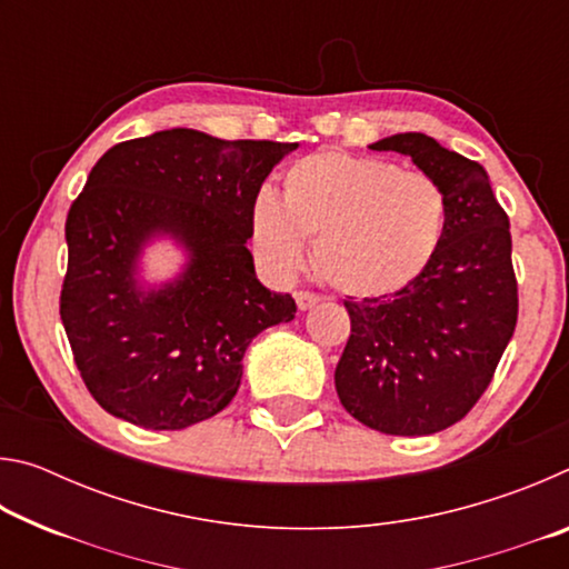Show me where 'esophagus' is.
<instances>
[{
	"instance_id": "1",
	"label": "esophagus",
	"mask_w": 569,
	"mask_h": 569,
	"mask_svg": "<svg viewBox=\"0 0 569 569\" xmlns=\"http://www.w3.org/2000/svg\"><path fill=\"white\" fill-rule=\"evenodd\" d=\"M293 296H296V306L301 308V311H308V308H313L316 303L321 301V298L316 296V293H311V291H296Z\"/></svg>"
}]
</instances>
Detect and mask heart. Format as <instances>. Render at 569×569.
I'll return each mask as SVG.
<instances>
[{"label":"heart","mask_w":569,"mask_h":569,"mask_svg":"<svg viewBox=\"0 0 569 569\" xmlns=\"http://www.w3.org/2000/svg\"><path fill=\"white\" fill-rule=\"evenodd\" d=\"M445 230L447 196L435 178L343 150L296 160L281 200L263 190L250 208V238L273 273H296L313 240L316 273L349 296H387L417 281Z\"/></svg>","instance_id":"1"}]
</instances>
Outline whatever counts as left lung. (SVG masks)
Here are the masks:
<instances>
[{"label": "left lung", "mask_w": 569, "mask_h": 569, "mask_svg": "<svg viewBox=\"0 0 569 569\" xmlns=\"http://www.w3.org/2000/svg\"><path fill=\"white\" fill-rule=\"evenodd\" d=\"M409 156L447 196L435 261L397 293L343 301L351 336L336 366L343 409L369 429L423 437L465 419L517 326L509 218L479 162L423 132L369 146Z\"/></svg>", "instance_id": "8db88e82"}]
</instances>
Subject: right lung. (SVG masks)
I'll list each match as a JSON object with an SVG mask.
<instances>
[{"instance_id": "obj_1", "label": "right lung", "mask_w": 569, "mask_h": 569, "mask_svg": "<svg viewBox=\"0 0 569 569\" xmlns=\"http://www.w3.org/2000/svg\"><path fill=\"white\" fill-rule=\"evenodd\" d=\"M298 142L218 140L176 128L110 148L67 213L60 316L92 399L142 429H186L223 411L248 343L296 316L258 281L250 208ZM189 250L176 282L142 289L150 237Z\"/></svg>"}]
</instances>
